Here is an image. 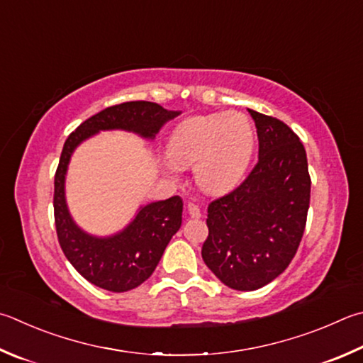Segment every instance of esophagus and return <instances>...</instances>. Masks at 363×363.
Segmentation results:
<instances>
[{
	"mask_svg": "<svg viewBox=\"0 0 363 363\" xmlns=\"http://www.w3.org/2000/svg\"><path fill=\"white\" fill-rule=\"evenodd\" d=\"M187 211H189V216L192 217V219H200V217H201L200 208L196 206V204H194V203H189L187 204Z\"/></svg>",
	"mask_w": 363,
	"mask_h": 363,
	"instance_id": "esophagus-1",
	"label": "esophagus"
}]
</instances>
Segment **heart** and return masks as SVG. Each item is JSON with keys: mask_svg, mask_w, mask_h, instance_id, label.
Wrapping results in <instances>:
<instances>
[{"mask_svg": "<svg viewBox=\"0 0 363 363\" xmlns=\"http://www.w3.org/2000/svg\"><path fill=\"white\" fill-rule=\"evenodd\" d=\"M254 150V130L241 113L196 116L177 125L168 157L177 167H192L199 187L223 194L238 186Z\"/></svg>", "mask_w": 363, "mask_h": 363, "instance_id": "obj_1", "label": "heart"}]
</instances>
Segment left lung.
I'll return each mask as SVG.
<instances>
[{"label":"left lung","instance_id":"8db88e82","mask_svg":"<svg viewBox=\"0 0 363 363\" xmlns=\"http://www.w3.org/2000/svg\"><path fill=\"white\" fill-rule=\"evenodd\" d=\"M259 160L238 187L208 206L201 257L223 284L257 291L289 267L306 227L311 194L306 150L279 118L249 109Z\"/></svg>","mask_w":363,"mask_h":363}]
</instances>
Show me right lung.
Here are the masks:
<instances>
[{"instance_id":"right-lung-1","label":"right lung","mask_w":363,"mask_h":363,"mask_svg":"<svg viewBox=\"0 0 363 363\" xmlns=\"http://www.w3.org/2000/svg\"><path fill=\"white\" fill-rule=\"evenodd\" d=\"M179 116L150 101L114 104L91 116L65 141L54 182V217L63 254L81 276L109 292H127L150 278L169 240L182 222V200L171 196L141 208L135 220L111 238H95L82 232L65 201V174L72 150L100 130H128L144 138L159 133L162 125Z\"/></svg>"}]
</instances>
